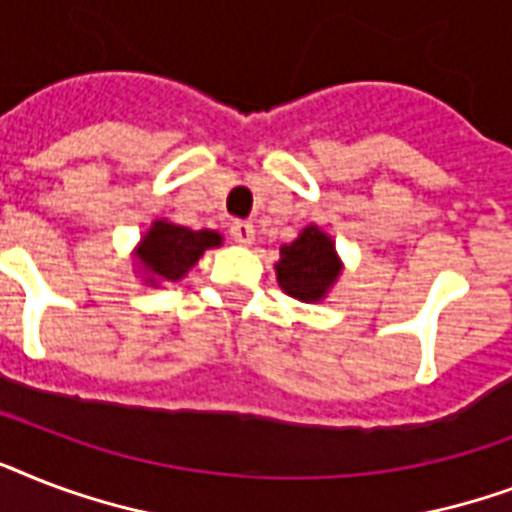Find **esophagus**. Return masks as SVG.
<instances>
[{
	"instance_id": "obj_1",
	"label": "esophagus",
	"mask_w": 512,
	"mask_h": 512,
	"mask_svg": "<svg viewBox=\"0 0 512 512\" xmlns=\"http://www.w3.org/2000/svg\"><path fill=\"white\" fill-rule=\"evenodd\" d=\"M231 236L236 244H252L255 241V225L247 223V220H236V223H231Z\"/></svg>"
}]
</instances>
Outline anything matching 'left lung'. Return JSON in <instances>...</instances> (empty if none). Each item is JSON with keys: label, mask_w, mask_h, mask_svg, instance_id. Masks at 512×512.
<instances>
[{"label": "left lung", "mask_w": 512, "mask_h": 512, "mask_svg": "<svg viewBox=\"0 0 512 512\" xmlns=\"http://www.w3.org/2000/svg\"><path fill=\"white\" fill-rule=\"evenodd\" d=\"M340 273L342 263L335 252V241L316 225L303 228L292 244H284L276 263L279 287L303 303L324 300Z\"/></svg>", "instance_id": "1"}]
</instances>
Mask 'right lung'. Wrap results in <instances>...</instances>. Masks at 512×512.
Instances as JSON below:
<instances>
[{"label":"right lung","mask_w":512,"mask_h":512,"mask_svg":"<svg viewBox=\"0 0 512 512\" xmlns=\"http://www.w3.org/2000/svg\"><path fill=\"white\" fill-rule=\"evenodd\" d=\"M223 236L217 231H191L185 225L167 223V220H156L143 241L135 249L140 271L146 273L148 284H159V281H180L185 273L191 271L193 265L199 263L204 249L220 247Z\"/></svg>","instance_id":"right-lung-1"}]
</instances>
